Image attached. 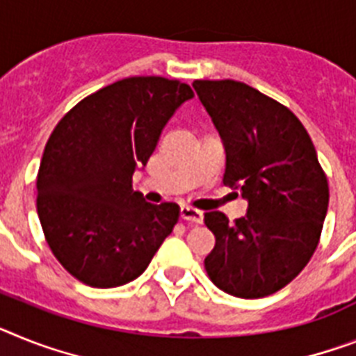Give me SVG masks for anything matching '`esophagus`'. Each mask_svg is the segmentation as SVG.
Here are the masks:
<instances>
[{
    "mask_svg": "<svg viewBox=\"0 0 356 356\" xmlns=\"http://www.w3.org/2000/svg\"><path fill=\"white\" fill-rule=\"evenodd\" d=\"M181 217L184 220H192V222L201 224L202 222V211L192 208V206H181Z\"/></svg>",
    "mask_w": 356,
    "mask_h": 356,
    "instance_id": "1",
    "label": "esophagus"
}]
</instances>
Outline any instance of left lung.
Returning <instances> with one entry per match:
<instances>
[{
	"label": "left lung",
	"instance_id": "obj_1",
	"mask_svg": "<svg viewBox=\"0 0 356 356\" xmlns=\"http://www.w3.org/2000/svg\"><path fill=\"white\" fill-rule=\"evenodd\" d=\"M226 150L222 183L248 199L229 222L206 211L215 248L204 270L215 286L241 298H261L288 286L321 241L330 186L312 137L288 106L234 79H195Z\"/></svg>",
	"mask_w": 356,
	"mask_h": 356
}]
</instances>
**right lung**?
<instances>
[{
    "label": "right lung",
    "mask_w": 356,
    "mask_h": 356,
    "mask_svg": "<svg viewBox=\"0 0 356 356\" xmlns=\"http://www.w3.org/2000/svg\"><path fill=\"white\" fill-rule=\"evenodd\" d=\"M190 85L134 76L104 86L68 110L44 146L38 172V215L59 264L92 288L137 279L172 234L175 202L150 204L132 190L161 130Z\"/></svg>",
    "instance_id": "1"
}]
</instances>
